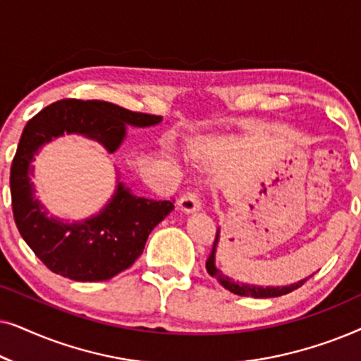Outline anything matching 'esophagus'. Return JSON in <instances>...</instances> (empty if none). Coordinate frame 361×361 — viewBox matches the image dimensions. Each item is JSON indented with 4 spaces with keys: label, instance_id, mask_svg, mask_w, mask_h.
<instances>
[{
    "label": "esophagus",
    "instance_id": "34e87169",
    "mask_svg": "<svg viewBox=\"0 0 361 361\" xmlns=\"http://www.w3.org/2000/svg\"><path fill=\"white\" fill-rule=\"evenodd\" d=\"M177 209L184 214H192V212H199L202 209V204L199 200V195L195 192H187L177 202Z\"/></svg>",
    "mask_w": 361,
    "mask_h": 361
}]
</instances>
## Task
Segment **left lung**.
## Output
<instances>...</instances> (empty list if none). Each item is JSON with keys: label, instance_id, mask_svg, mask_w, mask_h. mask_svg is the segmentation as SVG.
<instances>
[{"label": "left lung", "instance_id": "obj_1", "mask_svg": "<svg viewBox=\"0 0 361 361\" xmlns=\"http://www.w3.org/2000/svg\"><path fill=\"white\" fill-rule=\"evenodd\" d=\"M219 241H220V228L216 230L214 248H212V253L209 256V259H207V271H209L210 276L216 278V281H219L225 289H228L230 293H233L236 295H246V298H256V299L279 298V295L293 293L294 289L300 288V286L309 279V278L300 279L298 283H293L288 286H258V284H250V283H240V281L231 279L230 276H226L224 271L216 266V246H219Z\"/></svg>", "mask_w": 361, "mask_h": 361}]
</instances>
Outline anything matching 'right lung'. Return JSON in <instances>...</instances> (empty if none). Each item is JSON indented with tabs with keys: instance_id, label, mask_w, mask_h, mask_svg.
Wrapping results in <instances>:
<instances>
[{
	"instance_id": "obj_1",
	"label": "right lung",
	"mask_w": 361,
	"mask_h": 361,
	"mask_svg": "<svg viewBox=\"0 0 361 361\" xmlns=\"http://www.w3.org/2000/svg\"><path fill=\"white\" fill-rule=\"evenodd\" d=\"M161 121V116L100 100L56 102L27 121L9 176L13 215L24 241L52 273L80 283L113 278L140 258L147 236L174 204L135 195L116 169V189L98 214L83 220L59 219L49 215L36 197L34 157L63 135L88 137L113 154L125 141L128 126L149 128Z\"/></svg>"
}]
</instances>
